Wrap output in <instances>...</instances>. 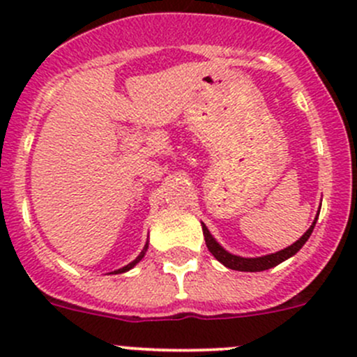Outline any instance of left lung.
Returning a JSON list of instances; mask_svg holds the SVG:
<instances>
[{
    "instance_id": "1",
    "label": "left lung",
    "mask_w": 357,
    "mask_h": 357,
    "mask_svg": "<svg viewBox=\"0 0 357 357\" xmlns=\"http://www.w3.org/2000/svg\"><path fill=\"white\" fill-rule=\"evenodd\" d=\"M319 215V214H318ZM318 215H316L314 222L311 225V228L301 236L295 243H291L290 247L283 248V250L276 252V254H269V255H262V257H240V255H233L229 254L228 250H225L218 242H215L214 236L211 235V231L207 229V226L202 222V231H204L205 236V245H207L208 252L218 259L221 264H225L226 268L229 269H235V271H248V273H255V271H266V269H271L275 266H278L280 262L287 261V259L291 257V255L297 254L304 243L307 242V238L311 236L312 229H314L316 221H318Z\"/></svg>"
}]
</instances>
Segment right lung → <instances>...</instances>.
<instances>
[{
	"label": "right lung",
	"instance_id": "right-lung-1",
	"mask_svg": "<svg viewBox=\"0 0 357 357\" xmlns=\"http://www.w3.org/2000/svg\"><path fill=\"white\" fill-rule=\"evenodd\" d=\"M146 248H149V243H146V245L143 247V250L139 252V255H138V257L135 259V261H132V262H129V264H128V266H124V268H121V269H117V271H114L115 275H119V273H126V271H129V269H131V268H135V266L138 264V262L142 261L143 257H145V254H146Z\"/></svg>",
	"mask_w": 357,
	"mask_h": 357
}]
</instances>
